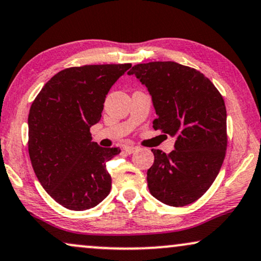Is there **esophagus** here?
Returning <instances> with one entry per match:
<instances>
[{"label": "esophagus", "mask_w": 261, "mask_h": 261, "mask_svg": "<svg viewBox=\"0 0 261 261\" xmlns=\"http://www.w3.org/2000/svg\"><path fill=\"white\" fill-rule=\"evenodd\" d=\"M123 150L124 152H126V154L130 155V154H134V152L137 150V147H135V145H125Z\"/></svg>", "instance_id": "obj_1"}]
</instances>
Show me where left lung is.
<instances>
[{
  "label": "left lung",
  "mask_w": 261,
  "mask_h": 261,
  "mask_svg": "<svg viewBox=\"0 0 261 261\" xmlns=\"http://www.w3.org/2000/svg\"><path fill=\"white\" fill-rule=\"evenodd\" d=\"M135 75L148 88L158 118L155 130L175 137L174 150L151 149L147 173L150 193L171 206L193 203L209 190L227 149L224 100L209 79L175 62L137 64Z\"/></svg>",
  "instance_id": "1"
}]
</instances>
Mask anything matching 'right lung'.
Masks as SVG:
<instances>
[{
    "mask_svg": "<svg viewBox=\"0 0 261 261\" xmlns=\"http://www.w3.org/2000/svg\"><path fill=\"white\" fill-rule=\"evenodd\" d=\"M131 64L64 69L41 88L29 114V152L44 190L62 206L83 211L109 196L106 162L119 148L92 142L107 93Z\"/></svg>",
    "mask_w": 261,
    "mask_h": 261,
    "instance_id": "obj_1",
    "label": "right lung"
}]
</instances>
